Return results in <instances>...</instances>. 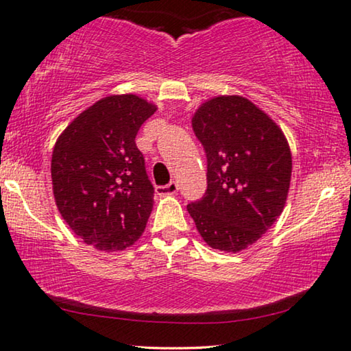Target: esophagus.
<instances>
[{"mask_svg":"<svg viewBox=\"0 0 351 351\" xmlns=\"http://www.w3.org/2000/svg\"><path fill=\"white\" fill-rule=\"evenodd\" d=\"M156 192L159 195H171V194H176L178 192V182L175 181H170L169 184L165 186H157L156 187Z\"/></svg>","mask_w":351,"mask_h":351,"instance_id":"34e87169","label":"esophagus"}]
</instances>
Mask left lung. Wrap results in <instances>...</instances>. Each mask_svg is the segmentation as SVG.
I'll use <instances>...</instances> for the list:
<instances>
[{"mask_svg":"<svg viewBox=\"0 0 351 351\" xmlns=\"http://www.w3.org/2000/svg\"><path fill=\"white\" fill-rule=\"evenodd\" d=\"M192 128L205 147V197L187 205L213 250L239 253L281 215L293 157L285 133L267 112L241 95L211 97L197 108Z\"/></svg>","mask_w":351,"mask_h":351,"instance_id":"8db88e82","label":"left lung"}]
</instances>
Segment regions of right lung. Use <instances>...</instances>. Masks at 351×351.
I'll use <instances>...</instances> for the list:
<instances>
[{
    "instance_id": "obj_1",
    "label": "right lung",
    "mask_w": 351,
    "mask_h": 351,
    "mask_svg": "<svg viewBox=\"0 0 351 351\" xmlns=\"http://www.w3.org/2000/svg\"><path fill=\"white\" fill-rule=\"evenodd\" d=\"M157 106L135 93L108 95L70 122L52 151L53 199L62 218L95 250H125L140 239L154 187L135 145Z\"/></svg>"
}]
</instances>
